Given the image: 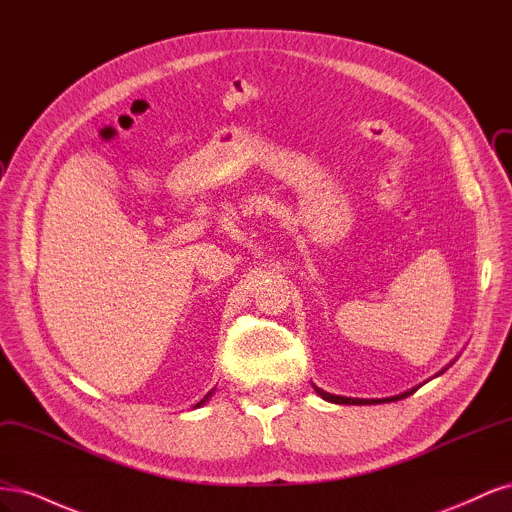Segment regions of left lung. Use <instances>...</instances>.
Returning a JSON list of instances; mask_svg holds the SVG:
<instances>
[{
    "mask_svg": "<svg viewBox=\"0 0 512 512\" xmlns=\"http://www.w3.org/2000/svg\"><path fill=\"white\" fill-rule=\"evenodd\" d=\"M314 391L327 401H333V404H344V406H367V404H389V401H397V399H404L408 395H412L416 389L408 391V393H401L397 397H386V399H352V397H339V395H331L327 391L318 389V386H314Z\"/></svg>",
    "mask_w": 512,
    "mask_h": 512,
    "instance_id": "obj_1",
    "label": "left lung"
}]
</instances>
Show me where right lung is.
<instances>
[{"instance_id":"right-lung-1","label":"right lung","mask_w":512,"mask_h":512,"mask_svg":"<svg viewBox=\"0 0 512 512\" xmlns=\"http://www.w3.org/2000/svg\"><path fill=\"white\" fill-rule=\"evenodd\" d=\"M209 395H211V393H209ZM209 395H207V397H205V399H203V401H200V404H205V401H207V399H209ZM200 404H196V406H200Z\"/></svg>"}]
</instances>
